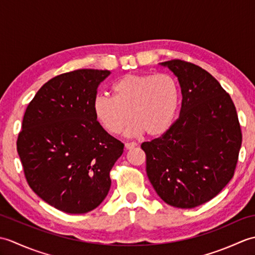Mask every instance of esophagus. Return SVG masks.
Returning <instances> with one entry per match:
<instances>
[{"label": "esophagus", "mask_w": 255, "mask_h": 255, "mask_svg": "<svg viewBox=\"0 0 255 255\" xmlns=\"http://www.w3.org/2000/svg\"><path fill=\"white\" fill-rule=\"evenodd\" d=\"M137 145V143H134V142H127V143H125V148H126L127 150H130V149H133L134 147H136Z\"/></svg>", "instance_id": "1"}]
</instances>
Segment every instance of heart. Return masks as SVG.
I'll list each match as a JSON object with an SVG mask.
<instances>
[{
    "label": "heart",
    "instance_id": "b5f03b06",
    "mask_svg": "<svg viewBox=\"0 0 255 255\" xmlns=\"http://www.w3.org/2000/svg\"><path fill=\"white\" fill-rule=\"evenodd\" d=\"M113 96L94 97L96 121L111 134L122 131L129 138L147 133L158 137L170 128L178 104V89L171 75L160 73L126 74L112 86Z\"/></svg>",
    "mask_w": 255,
    "mask_h": 255
}]
</instances>
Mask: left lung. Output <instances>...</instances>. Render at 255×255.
<instances>
[{"label": "left lung", "mask_w": 255, "mask_h": 255, "mask_svg": "<svg viewBox=\"0 0 255 255\" xmlns=\"http://www.w3.org/2000/svg\"><path fill=\"white\" fill-rule=\"evenodd\" d=\"M159 64L177 78L182 107L162 137L141 144L145 170L163 202L194 208L217 196L234 176L242 142L239 119L230 95L206 70L177 59Z\"/></svg>", "instance_id": "8db88e82"}]
</instances>
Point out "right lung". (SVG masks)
<instances>
[{"label":"right lung","instance_id":"1","mask_svg":"<svg viewBox=\"0 0 255 255\" xmlns=\"http://www.w3.org/2000/svg\"><path fill=\"white\" fill-rule=\"evenodd\" d=\"M108 70L80 69L57 75L26 108L17 152L30 188L67 214L95 209L111 188L110 172L124 144L104 130L93 100Z\"/></svg>","mask_w":255,"mask_h":255}]
</instances>
